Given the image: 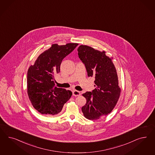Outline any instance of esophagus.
Instances as JSON below:
<instances>
[{
	"mask_svg": "<svg viewBox=\"0 0 155 155\" xmlns=\"http://www.w3.org/2000/svg\"><path fill=\"white\" fill-rule=\"evenodd\" d=\"M72 94L73 95L75 96H79L80 95V92L78 91H76V90H74L73 92H72Z\"/></svg>",
	"mask_w": 155,
	"mask_h": 155,
	"instance_id": "obj_1",
	"label": "esophagus"
}]
</instances>
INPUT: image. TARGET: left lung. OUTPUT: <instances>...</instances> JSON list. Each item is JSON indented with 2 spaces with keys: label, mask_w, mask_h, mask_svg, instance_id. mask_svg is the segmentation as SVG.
I'll return each mask as SVG.
<instances>
[{
  "label": "left lung",
  "mask_w": 155,
  "mask_h": 155,
  "mask_svg": "<svg viewBox=\"0 0 155 155\" xmlns=\"http://www.w3.org/2000/svg\"><path fill=\"white\" fill-rule=\"evenodd\" d=\"M80 60L84 64L88 77L95 78V89L83 94L87 100L81 108L85 118L97 120L113 110L120 97L118 76L112 59L101 52L87 45L78 48Z\"/></svg>",
  "instance_id": "left-lung-1"
}]
</instances>
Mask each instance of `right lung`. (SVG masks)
Returning a JSON list of instances; mask_svg holds the SVG:
<instances>
[{"label": "right lung", "mask_w": 155, "mask_h": 155, "mask_svg": "<svg viewBox=\"0 0 155 155\" xmlns=\"http://www.w3.org/2000/svg\"><path fill=\"white\" fill-rule=\"evenodd\" d=\"M78 43L52 45L41 54L27 72V94L34 108L40 114L55 115L72 95L70 90L55 86V74L60 72L61 63L75 49Z\"/></svg>", "instance_id": "1"}]
</instances>
